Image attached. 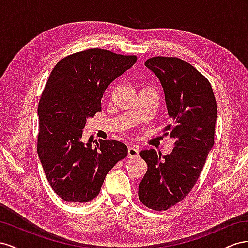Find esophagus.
Returning a JSON list of instances; mask_svg holds the SVG:
<instances>
[{
	"label": "esophagus",
	"mask_w": 248,
	"mask_h": 248,
	"mask_svg": "<svg viewBox=\"0 0 248 248\" xmlns=\"http://www.w3.org/2000/svg\"><path fill=\"white\" fill-rule=\"evenodd\" d=\"M139 155V148L137 146H129L128 148V158H136Z\"/></svg>",
	"instance_id": "esophagus-1"
}]
</instances>
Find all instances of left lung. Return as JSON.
I'll return each mask as SVG.
<instances>
[{
    "mask_svg": "<svg viewBox=\"0 0 248 248\" xmlns=\"http://www.w3.org/2000/svg\"><path fill=\"white\" fill-rule=\"evenodd\" d=\"M145 66L159 78L164 90L168 124L163 132L175 139L171 154L154 148L140 152L147 171L138 196L145 207L165 211L183 201L194 187L214 144L217 104L208 79L176 57H152Z\"/></svg>",
    "mask_w": 248,
    "mask_h": 248,
    "instance_id": "obj_1",
    "label": "left lung"
}]
</instances>
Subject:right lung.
Instances as JSON below:
<instances>
[{
	"mask_svg": "<svg viewBox=\"0 0 248 248\" xmlns=\"http://www.w3.org/2000/svg\"><path fill=\"white\" fill-rule=\"evenodd\" d=\"M137 61L89 48L61 59L53 68L38 103L37 154L47 182L60 199L87 202L98 195L106 175L128 155L116 140L81 141L88 117L101 111L105 90Z\"/></svg>",
	"mask_w": 248,
	"mask_h": 248,
	"instance_id": "add662e5",
	"label": "right lung"
}]
</instances>
